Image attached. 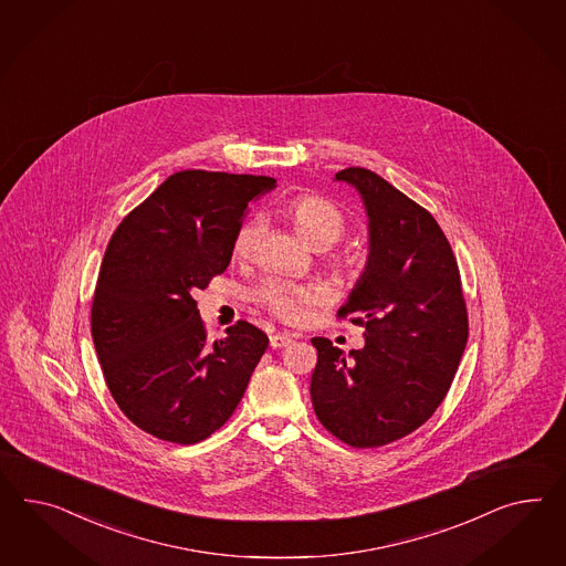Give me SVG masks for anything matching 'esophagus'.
Here are the masks:
<instances>
[{
    "label": "esophagus",
    "instance_id": "34e87169",
    "mask_svg": "<svg viewBox=\"0 0 566 566\" xmlns=\"http://www.w3.org/2000/svg\"><path fill=\"white\" fill-rule=\"evenodd\" d=\"M292 336H289V334H274V336H270V346L272 348H286V346H291Z\"/></svg>",
    "mask_w": 566,
    "mask_h": 566
}]
</instances>
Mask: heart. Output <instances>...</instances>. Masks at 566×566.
<instances>
[{
  "label": "heart",
  "mask_w": 566,
  "mask_h": 566,
  "mask_svg": "<svg viewBox=\"0 0 566 566\" xmlns=\"http://www.w3.org/2000/svg\"><path fill=\"white\" fill-rule=\"evenodd\" d=\"M286 214L291 218L296 232L315 249H327L336 244L348 229V220L342 212V208L336 201L323 196L306 193L292 199L286 208ZM263 234H265L263 216H249L234 234V243H232L234 258L251 260L260 249ZM334 261L350 274H358L365 265V260L360 255H352V253L334 255ZM253 296L277 319L301 323L305 322L315 306L327 303L329 292L323 289L322 284H296V282L274 277L261 284L260 289L253 292Z\"/></svg>",
  "instance_id": "b5f03b06"
}]
</instances>
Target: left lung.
<instances>
[{"instance_id": "1", "label": "left lung", "mask_w": 566, "mask_h": 566, "mask_svg": "<svg viewBox=\"0 0 566 566\" xmlns=\"http://www.w3.org/2000/svg\"><path fill=\"white\" fill-rule=\"evenodd\" d=\"M336 179L367 206V268L337 311L365 327L367 344L346 358L313 337L311 399L336 439L373 449L403 439L441 406L468 344V308L453 249L428 210L368 168Z\"/></svg>"}]
</instances>
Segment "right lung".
Here are the masks:
<instances>
[{"instance_id": "add662e5", "label": "right lung", "mask_w": 566, "mask_h": 566, "mask_svg": "<svg viewBox=\"0 0 566 566\" xmlns=\"http://www.w3.org/2000/svg\"><path fill=\"white\" fill-rule=\"evenodd\" d=\"M274 184L175 172L108 241L92 298L94 348L119 410L160 441L199 443L222 427L268 348L247 322L210 342L193 292L229 268L247 203Z\"/></svg>"}]
</instances>
